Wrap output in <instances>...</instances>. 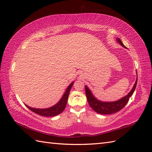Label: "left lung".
<instances>
[{
  "instance_id": "1",
  "label": "left lung",
  "mask_w": 152,
  "mask_h": 152,
  "mask_svg": "<svg viewBox=\"0 0 152 152\" xmlns=\"http://www.w3.org/2000/svg\"><path fill=\"white\" fill-rule=\"evenodd\" d=\"M117 41L123 47L126 48L124 44L122 43L121 40L119 38H117ZM137 83V78L133 86V89L131 91L128 93V95H126L124 97L121 98V99L118 100V101L114 102H102L96 99L94 96L93 95L91 91H90L89 89L86 86V93L88 101L89 102V106H91V108L96 112L99 113L101 114H111L114 113L118 112V111L124 107L127 104L129 98L131 95L133 94L134 89L136 88Z\"/></svg>"
}]
</instances>
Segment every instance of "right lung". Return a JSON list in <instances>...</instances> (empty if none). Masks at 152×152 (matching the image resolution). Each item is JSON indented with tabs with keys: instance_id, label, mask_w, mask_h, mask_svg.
<instances>
[{
	"instance_id": "obj_1",
	"label": "right lung",
	"mask_w": 152,
	"mask_h": 152,
	"mask_svg": "<svg viewBox=\"0 0 152 152\" xmlns=\"http://www.w3.org/2000/svg\"><path fill=\"white\" fill-rule=\"evenodd\" d=\"M74 82L71 83L70 84L68 87L66 91L64 92V94L62 96V98L61 99L60 101L58 102L56 105H54L52 107L48 108H44V109H38V108H31L26 105L27 107L31 110V111L33 112L36 113V114L42 115V116H46V117H52V116H56L58 114H61L64 108L66 107V102L68 98H69V92L73 86Z\"/></svg>"
}]
</instances>
